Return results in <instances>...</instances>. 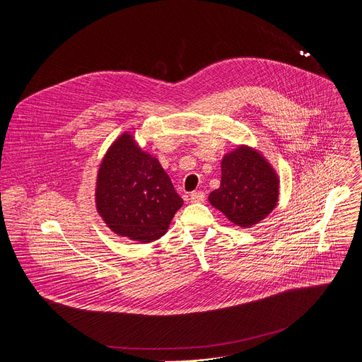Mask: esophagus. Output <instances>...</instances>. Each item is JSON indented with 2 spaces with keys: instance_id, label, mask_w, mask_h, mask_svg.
Segmentation results:
<instances>
[{
  "instance_id": "esophagus-1",
  "label": "esophagus",
  "mask_w": 362,
  "mask_h": 362,
  "mask_svg": "<svg viewBox=\"0 0 362 362\" xmlns=\"http://www.w3.org/2000/svg\"><path fill=\"white\" fill-rule=\"evenodd\" d=\"M190 202H192V203H202V202H204V193L200 192V190L193 192V193L190 194Z\"/></svg>"
}]
</instances>
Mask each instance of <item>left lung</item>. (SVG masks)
<instances>
[{
    "label": "left lung",
    "instance_id": "left-lung-1",
    "mask_svg": "<svg viewBox=\"0 0 362 362\" xmlns=\"http://www.w3.org/2000/svg\"><path fill=\"white\" fill-rule=\"evenodd\" d=\"M221 170V186L209 202L232 223L252 228L275 209L279 177L261 151L240 144L225 154Z\"/></svg>",
    "mask_w": 362,
    "mask_h": 362
}]
</instances>
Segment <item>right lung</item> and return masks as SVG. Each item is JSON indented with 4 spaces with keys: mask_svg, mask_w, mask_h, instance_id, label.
Listing matches in <instances>:
<instances>
[{
    "mask_svg": "<svg viewBox=\"0 0 362 362\" xmlns=\"http://www.w3.org/2000/svg\"><path fill=\"white\" fill-rule=\"evenodd\" d=\"M182 204L159 160L141 150L130 132L122 133L97 170L95 209L107 228L148 243L168 232Z\"/></svg>",
    "mask_w": 362,
    "mask_h": 362,
    "instance_id": "obj_1",
    "label": "right lung"
}]
</instances>
